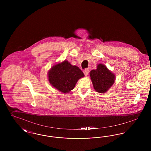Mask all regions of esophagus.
<instances>
[{"instance_id": "34e87169", "label": "esophagus", "mask_w": 151, "mask_h": 151, "mask_svg": "<svg viewBox=\"0 0 151 151\" xmlns=\"http://www.w3.org/2000/svg\"><path fill=\"white\" fill-rule=\"evenodd\" d=\"M83 72H84V75H85L86 76H87L88 74V73H89V68H86V70H84L83 71Z\"/></svg>"}]
</instances>
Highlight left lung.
I'll use <instances>...</instances> for the list:
<instances>
[{"mask_svg": "<svg viewBox=\"0 0 151 151\" xmlns=\"http://www.w3.org/2000/svg\"><path fill=\"white\" fill-rule=\"evenodd\" d=\"M90 76L94 89L101 93L106 92L115 81V75L102 64H99L96 70H92Z\"/></svg>", "mask_w": 151, "mask_h": 151, "instance_id": "8db88e82", "label": "left lung"}]
</instances>
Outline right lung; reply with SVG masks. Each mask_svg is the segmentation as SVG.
Listing matches in <instances>:
<instances>
[{
	"instance_id": "1",
	"label": "right lung",
	"mask_w": 151,
	"mask_h": 151,
	"mask_svg": "<svg viewBox=\"0 0 151 151\" xmlns=\"http://www.w3.org/2000/svg\"><path fill=\"white\" fill-rule=\"evenodd\" d=\"M84 74L78 67L72 65L67 60L54 65L48 72L51 85L63 93L72 90L78 80Z\"/></svg>"
}]
</instances>
